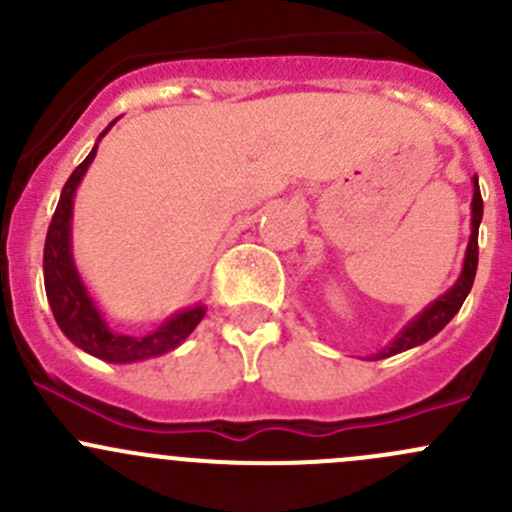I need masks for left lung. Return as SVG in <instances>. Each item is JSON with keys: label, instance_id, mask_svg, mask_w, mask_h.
Wrapping results in <instances>:
<instances>
[{"label": "left lung", "instance_id": "8db88e82", "mask_svg": "<svg viewBox=\"0 0 512 512\" xmlns=\"http://www.w3.org/2000/svg\"><path fill=\"white\" fill-rule=\"evenodd\" d=\"M473 220H471V242H468L466 250V262H463V272L458 277V282L448 289L443 297H438L431 307H426V312H421L399 337L394 339V344L379 352L374 359H386V356H394L399 352H406V349L418 347V344L428 342L431 337H436L453 317H456L458 309L466 302L468 292H471L473 280H476L478 270V225L483 220V198H480L478 178H473Z\"/></svg>", "mask_w": 512, "mask_h": 512}]
</instances>
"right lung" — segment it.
<instances>
[{"mask_svg":"<svg viewBox=\"0 0 512 512\" xmlns=\"http://www.w3.org/2000/svg\"><path fill=\"white\" fill-rule=\"evenodd\" d=\"M108 131V128H106ZM106 131L101 136H106ZM96 156V148L84 158V163L76 165L74 173L66 180L61 190L59 205L51 218L49 232H46L44 245V287L49 297L51 312H54L56 324L61 332L81 347L84 352L98 356L103 361H116V364H128V361L151 359L168 349L178 347L190 332L205 317V307H193L188 312H180L178 317L160 324L156 332L143 334V337H126V334H113L101 319L94 302L86 294L76 275L74 260H71V205H74V190L79 180L84 178L86 168Z\"/></svg>","mask_w":512,"mask_h":512,"instance_id":"obj_1","label":"right lung"}]
</instances>
